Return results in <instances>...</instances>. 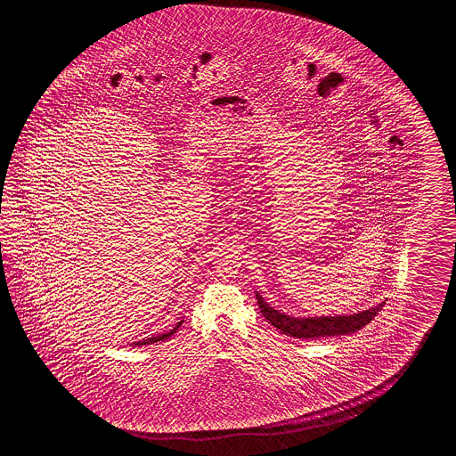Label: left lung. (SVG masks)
<instances>
[{"mask_svg":"<svg viewBox=\"0 0 456 456\" xmlns=\"http://www.w3.org/2000/svg\"><path fill=\"white\" fill-rule=\"evenodd\" d=\"M259 310L263 316L282 334L295 338H319V337L346 336L354 334L364 326H368L376 318L379 311L384 308L386 301L379 303L378 306L370 310L342 314V316H318V318H293L285 313L274 310L267 305L265 298L256 292Z\"/></svg>","mask_w":456,"mask_h":456,"instance_id":"left-lung-1","label":"left lung"}]
</instances>
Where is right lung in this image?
Here are the masks:
<instances>
[{
  "label": "right lung",
  "mask_w": 456,
  "mask_h": 456,
  "mask_svg": "<svg viewBox=\"0 0 456 456\" xmlns=\"http://www.w3.org/2000/svg\"><path fill=\"white\" fill-rule=\"evenodd\" d=\"M182 322L183 321H181V322H177L175 326H174V329H171L169 332H166V334H163V336H156V337H148V338H145V340H142V342H135L134 345H137V346H142V345H151L155 344V342H163V340H167L169 337L174 336L177 330H179V327L182 326Z\"/></svg>",
  "instance_id": "right-lung-1"
}]
</instances>
